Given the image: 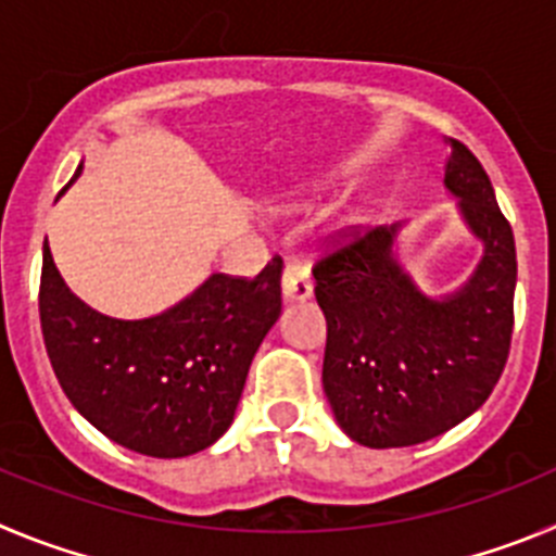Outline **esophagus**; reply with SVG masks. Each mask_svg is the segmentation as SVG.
<instances>
[{
  "instance_id": "esophagus-1",
  "label": "esophagus",
  "mask_w": 556,
  "mask_h": 556,
  "mask_svg": "<svg viewBox=\"0 0 556 556\" xmlns=\"http://www.w3.org/2000/svg\"><path fill=\"white\" fill-rule=\"evenodd\" d=\"M282 296L288 302H304L313 296V279H309V268L299 266V263H288L282 274Z\"/></svg>"
}]
</instances>
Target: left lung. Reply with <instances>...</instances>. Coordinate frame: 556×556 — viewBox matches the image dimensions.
Wrapping results in <instances>:
<instances>
[{"instance_id":"left-lung-1","label":"left lung","mask_w":556,"mask_h":556,"mask_svg":"<svg viewBox=\"0 0 556 556\" xmlns=\"http://www.w3.org/2000/svg\"><path fill=\"white\" fill-rule=\"evenodd\" d=\"M446 191L482 260L463 288L427 296L396 254L402 224L377 227L315 263L327 315L324 393L359 446L402 448L448 432L496 388L513 338V227L482 163L448 138Z\"/></svg>"}]
</instances>
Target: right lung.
Masks as SVG:
<instances>
[{
  "instance_id": "right-lung-1",
  "label": "right lung",
  "mask_w": 556,
  "mask_h": 556,
  "mask_svg": "<svg viewBox=\"0 0 556 556\" xmlns=\"http://www.w3.org/2000/svg\"><path fill=\"white\" fill-rule=\"evenodd\" d=\"M279 279V257L254 279L213 274L160 315L122 321L74 296L43 247L38 309L54 377L118 446L160 459L202 452L232 424L249 365L282 313Z\"/></svg>"
}]
</instances>
